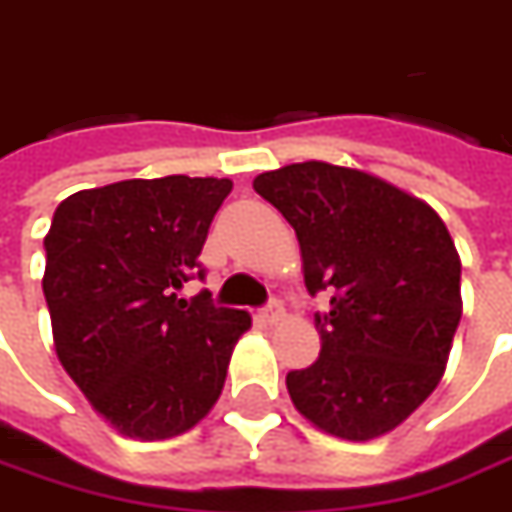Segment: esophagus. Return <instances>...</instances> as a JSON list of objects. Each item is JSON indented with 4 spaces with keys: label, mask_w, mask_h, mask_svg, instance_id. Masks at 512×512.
<instances>
[{
    "label": "esophagus",
    "mask_w": 512,
    "mask_h": 512,
    "mask_svg": "<svg viewBox=\"0 0 512 512\" xmlns=\"http://www.w3.org/2000/svg\"><path fill=\"white\" fill-rule=\"evenodd\" d=\"M257 317H260V323H266V326L280 323V320H283V306H280V300H269L263 309L257 311Z\"/></svg>",
    "instance_id": "esophagus-1"
}]
</instances>
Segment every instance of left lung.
I'll return each mask as SVG.
<instances>
[{"mask_svg":"<svg viewBox=\"0 0 512 512\" xmlns=\"http://www.w3.org/2000/svg\"><path fill=\"white\" fill-rule=\"evenodd\" d=\"M294 226L320 357L289 371L294 408L320 431L368 442L431 397L462 320V263L425 201L360 169L303 161L255 178Z\"/></svg>","mask_w":512,"mask_h":512,"instance_id":"8db88e82","label":"left lung"}]
</instances>
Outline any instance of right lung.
Masks as SVG:
<instances>
[{
  "label": "right lung",
  "instance_id": "add662e5",
  "mask_svg": "<svg viewBox=\"0 0 512 512\" xmlns=\"http://www.w3.org/2000/svg\"><path fill=\"white\" fill-rule=\"evenodd\" d=\"M229 178H133L64 198L45 238L56 354L115 431L169 439L218 402L232 348L252 326L203 289L209 223Z\"/></svg>",
  "mask_w": 512,
  "mask_h": 512
}]
</instances>
